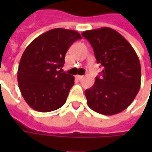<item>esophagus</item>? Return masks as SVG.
<instances>
[{
	"instance_id": "esophagus-1",
	"label": "esophagus",
	"mask_w": 152,
	"mask_h": 152,
	"mask_svg": "<svg viewBox=\"0 0 152 152\" xmlns=\"http://www.w3.org/2000/svg\"><path fill=\"white\" fill-rule=\"evenodd\" d=\"M76 77L78 80H82L83 78H84V76H80V75H76Z\"/></svg>"
}]
</instances>
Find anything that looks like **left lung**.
I'll return each instance as SVG.
<instances>
[{"label": "left lung", "mask_w": 152, "mask_h": 152, "mask_svg": "<svg viewBox=\"0 0 152 152\" xmlns=\"http://www.w3.org/2000/svg\"><path fill=\"white\" fill-rule=\"evenodd\" d=\"M91 44L97 63L103 66L101 76L86 90L93 111L107 115L120 113L134 101L141 85V65L126 39L110 28L83 31Z\"/></svg>", "instance_id": "obj_1"}]
</instances>
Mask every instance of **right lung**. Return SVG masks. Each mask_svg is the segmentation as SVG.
I'll return each mask as SVG.
<instances>
[{
    "instance_id": "add662e5",
    "label": "right lung",
    "mask_w": 152,
    "mask_h": 152,
    "mask_svg": "<svg viewBox=\"0 0 152 152\" xmlns=\"http://www.w3.org/2000/svg\"><path fill=\"white\" fill-rule=\"evenodd\" d=\"M81 36L74 30L54 28L29 44L22 55L18 82L22 95L31 108L49 112L66 102L74 76L62 72L69 47Z\"/></svg>"
}]
</instances>
